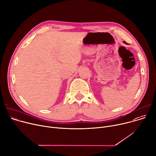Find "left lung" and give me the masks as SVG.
<instances>
[{"label": "left lung", "mask_w": 156, "mask_h": 156, "mask_svg": "<svg viewBox=\"0 0 156 156\" xmlns=\"http://www.w3.org/2000/svg\"><path fill=\"white\" fill-rule=\"evenodd\" d=\"M123 43H125V44H126V43L125 41H123Z\"/></svg>", "instance_id": "8db88e82"}]
</instances>
